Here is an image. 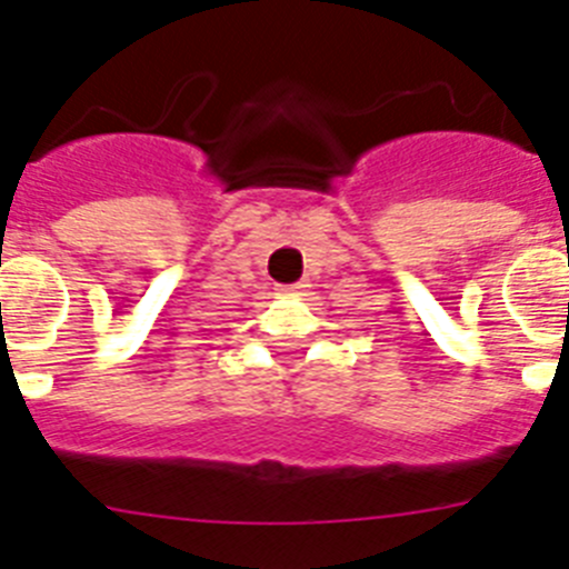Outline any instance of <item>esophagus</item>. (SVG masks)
<instances>
[{"mask_svg":"<svg viewBox=\"0 0 569 569\" xmlns=\"http://www.w3.org/2000/svg\"><path fill=\"white\" fill-rule=\"evenodd\" d=\"M279 293H284V296H299V293H301V284H288V288H279Z\"/></svg>","mask_w":569,"mask_h":569,"instance_id":"34e87169","label":"esophagus"}]
</instances>
